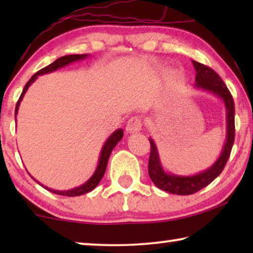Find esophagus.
Returning a JSON list of instances; mask_svg holds the SVG:
<instances>
[{"mask_svg":"<svg viewBox=\"0 0 253 253\" xmlns=\"http://www.w3.org/2000/svg\"><path fill=\"white\" fill-rule=\"evenodd\" d=\"M141 126H143V123H141V120L139 117L134 116L131 117V119L127 121L126 123V132L127 133H136L139 132L141 130Z\"/></svg>","mask_w":253,"mask_h":253,"instance_id":"obj_1","label":"esophagus"}]
</instances>
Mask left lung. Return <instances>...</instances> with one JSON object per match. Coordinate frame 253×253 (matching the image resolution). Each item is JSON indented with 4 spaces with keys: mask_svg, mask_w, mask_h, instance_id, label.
<instances>
[{
    "mask_svg": "<svg viewBox=\"0 0 253 253\" xmlns=\"http://www.w3.org/2000/svg\"><path fill=\"white\" fill-rule=\"evenodd\" d=\"M192 64L196 70L195 87L200 89V91L212 93L223 101L224 107H226L227 132L222 152H221L217 160L206 170L191 176L175 175L171 172L165 171L161 165L160 157H159L157 145L152 138H148L151 143V153L150 160H148L150 178L159 189L164 190L166 192L181 196L192 195V193L199 191V190L209 185L211 182H213L222 172L224 166L229 159L235 140V106L229 89L227 88L222 79L213 69L196 61H192Z\"/></svg>",
    "mask_w": 253,
    "mask_h": 253,
    "instance_id": "1",
    "label": "left lung"
}]
</instances>
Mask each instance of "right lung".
Here are the masks:
<instances>
[{
	"instance_id": "add662e5",
	"label": "right lung",
	"mask_w": 253,
	"mask_h": 253,
	"mask_svg": "<svg viewBox=\"0 0 253 253\" xmlns=\"http://www.w3.org/2000/svg\"><path fill=\"white\" fill-rule=\"evenodd\" d=\"M88 56H89L88 54L65 55V56H62L60 58H57V60L54 61L53 63H50L49 65H47L46 68L41 69V70H39V71L37 72V74H34L32 77H31L30 81L26 83L25 87H24L22 94H20V98L18 100V102H17L16 109H15V120H16L17 113H18L19 105H20V102H22L24 95H25L27 88L30 87L32 83L36 82V79L38 78V76H41V75H44V74H50V72L56 71L57 69L63 68V67H65V65L72 63V62L82 61V60H84V58L88 57ZM122 138H123V130L122 129H117V130L114 131L112 134H110V136L108 137V139L106 140V143L103 144L101 153H100L98 167H96L94 174H93L91 177H89L87 181L84 183V184L79 185V186H77V188H74V189H70V190H64V191H60V190H54V189L47 188V186L42 185L40 182H38V181H36V182L39 183L41 186H43V188L46 189V190H48V191L53 192V193H55V195H60V196L76 197V196L85 195V193L92 191V190L94 189L95 186L99 184V182L101 181V178L103 177V175H105V171H106V168H107V164H108V159L110 157V153H112V151L114 150V147L116 146L117 143H119V141L122 139ZM31 177H32V176H31Z\"/></svg>"
}]
</instances>
